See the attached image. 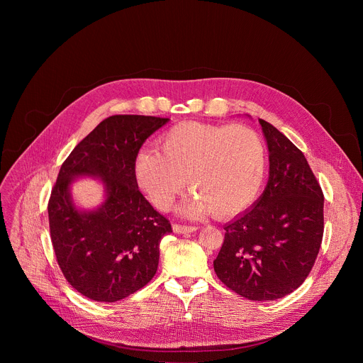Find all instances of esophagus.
I'll use <instances>...</instances> for the list:
<instances>
[{
    "mask_svg": "<svg viewBox=\"0 0 363 363\" xmlns=\"http://www.w3.org/2000/svg\"><path fill=\"white\" fill-rule=\"evenodd\" d=\"M172 230L178 234H185V233H194L196 230L195 225H184V224H172Z\"/></svg>",
    "mask_w": 363,
    "mask_h": 363,
    "instance_id": "34e87169",
    "label": "esophagus"
}]
</instances>
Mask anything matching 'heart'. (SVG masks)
Listing matches in <instances>:
<instances>
[{"label":"heart","instance_id":"heart-1","mask_svg":"<svg viewBox=\"0 0 363 363\" xmlns=\"http://www.w3.org/2000/svg\"><path fill=\"white\" fill-rule=\"evenodd\" d=\"M267 168L264 140L244 125L181 122L160 138V150L140 149L133 161L138 188L157 208L169 210L185 189L188 217L231 218L255 199Z\"/></svg>","mask_w":363,"mask_h":363}]
</instances>
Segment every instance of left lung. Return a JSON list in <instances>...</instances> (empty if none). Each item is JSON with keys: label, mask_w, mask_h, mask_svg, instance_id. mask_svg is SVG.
<instances>
[{"label": "left lung", "mask_w": 363, "mask_h": 363, "mask_svg": "<svg viewBox=\"0 0 363 363\" xmlns=\"http://www.w3.org/2000/svg\"><path fill=\"white\" fill-rule=\"evenodd\" d=\"M260 121L270 152L267 186L252 208L228 223L214 260L217 277L248 300H276L313 269L325 218L323 192L303 152Z\"/></svg>", "instance_id": "left-lung-1"}]
</instances>
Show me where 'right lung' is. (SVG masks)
<instances>
[{
  "label": "right lung",
  "mask_w": 363,
  "mask_h": 363,
  "mask_svg": "<svg viewBox=\"0 0 363 363\" xmlns=\"http://www.w3.org/2000/svg\"><path fill=\"white\" fill-rule=\"evenodd\" d=\"M168 118L115 115L101 121L63 162L48 199L50 237L66 280L83 296L113 303L146 286L158 270L160 242L172 233L139 191L133 161ZM100 177L108 198L79 212L68 188L76 176Z\"/></svg>",
  "instance_id": "obj_1"
}]
</instances>
